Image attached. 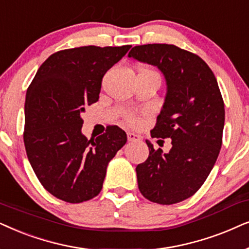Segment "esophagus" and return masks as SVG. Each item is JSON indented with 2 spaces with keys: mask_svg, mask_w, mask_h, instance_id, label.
Returning a JSON list of instances; mask_svg holds the SVG:
<instances>
[{
  "mask_svg": "<svg viewBox=\"0 0 249 249\" xmlns=\"http://www.w3.org/2000/svg\"><path fill=\"white\" fill-rule=\"evenodd\" d=\"M127 140L130 142H137V141H140L141 139H140V137H139V135L128 132V133H127Z\"/></svg>",
  "mask_w": 249,
  "mask_h": 249,
  "instance_id": "esophagus-1",
  "label": "esophagus"
}]
</instances>
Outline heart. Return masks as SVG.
Here are the masks:
<instances>
[{
    "instance_id": "heart-1",
    "label": "heart",
    "mask_w": 249,
    "mask_h": 249,
    "mask_svg": "<svg viewBox=\"0 0 249 249\" xmlns=\"http://www.w3.org/2000/svg\"><path fill=\"white\" fill-rule=\"evenodd\" d=\"M140 74H144V75H148V76H159L157 74V71H155V69H152L150 67H143L140 69ZM124 119L126 121V123H128L130 125H137L138 124V118L137 116L134 114H131V112H126V114H124Z\"/></svg>"
}]
</instances>
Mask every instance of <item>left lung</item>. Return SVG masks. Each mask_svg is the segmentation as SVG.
<instances>
[{
  "mask_svg": "<svg viewBox=\"0 0 249 249\" xmlns=\"http://www.w3.org/2000/svg\"><path fill=\"white\" fill-rule=\"evenodd\" d=\"M128 57L156 66L166 78V98L150 133L172 139L167 154L145 141L149 157L135 168L139 190L152 203H180L199 190L220 154L225 114L217 81L199 55L173 44L138 45Z\"/></svg>",
  "mask_w": 249,
  "mask_h": 249,
  "instance_id": "8db88e82",
  "label": "left lung"
}]
</instances>
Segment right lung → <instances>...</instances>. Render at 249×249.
I'll use <instances>...</instances> for the list:
<instances>
[{"instance_id": "right-lung-1", "label": "right lung", "mask_w": 249, "mask_h": 249, "mask_svg": "<svg viewBox=\"0 0 249 249\" xmlns=\"http://www.w3.org/2000/svg\"><path fill=\"white\" fill-rule=\"evenodd\" d=\"M131 45H89L58 51L41 65L28 86L24 143L38 181L67 203L98 196L108 163L126 143V133L108 126L97 139L82 134L81 114L98 101L102 78Z\"/></svg>"}]
</instances>
